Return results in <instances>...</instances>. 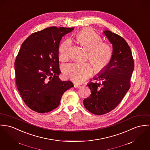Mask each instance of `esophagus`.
Returning <instances> with one entry per match:
<instances>
[{"label": "esophagus", "mask_w": 150, "mask_h": 150, "mask_svg": "<svg viewBox=\"0 0 150 150\" xmlns=\"http://www.w3.org/2000/svg\"><path fill=\"white\" fill-rule=\"evenodd\" d=\"M74 87H75V88H81V86L80 84H74Z\"/></svg>", "instance_id": "1"}]
</instances>
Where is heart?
Masks as SVG:
<instances>
[{
	"label": "heart",
	"mask_w": 150,
	"mask_h": 150,
	"mask_svg": "<svg viewBox=\"0 0 150 150\" xmlns=\"http://www.w3.org/2000/svg\"><path fill=\"white\" fill-rule=\"evenodd\" d=\"M81 46L88 51V58L95 70L100 72L107 68L112 57V48L107 43L102 42V38L91 29L85 28L75 36ZM71 47L69 40L62 43L59 48V56L62 60L69 58V51ZM64 73L77 82L86 80L93 71L92 66L88 63H72L64 67Z\"/></svg>",
	"instance_id": "obj_1"
}]
</instances>
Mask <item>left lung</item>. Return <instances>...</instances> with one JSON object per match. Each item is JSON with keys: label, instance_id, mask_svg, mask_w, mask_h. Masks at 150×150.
I'll use <instances>...</instances> for the list:
<instances>
[{"label": "left lung", "instance_id": "1", "mask_svg": "<svg viewBox=\"0 0 150 150\" xmlns=\"http://www.w3.org/2000/svg\"><path fill=\"white\" fill-rule=\"evenodd\" d=\"M104 34L112 45V57L105 69L87 84L91 94L84 99V107L92 114L101 115L113 110L120 103L130 87L134 62L130 47L120 36L108 30Z\"/></svg>", "mask_w": 150, "mask_h": 150}]
</instances>
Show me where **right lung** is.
<instances>
[{
  "mask_svg": "<svg viewBox=\"0 0 150 150\" xmlns=\"http://www.w3.org/2000/svg\"><path fill=\"white\" fill-rule=\"evenodd\" d=\"M74 28L50 27L30 35L23 42L15 62L16 84L23 101L38 113L48 112L74 87L59 78V46L63 36Z\"/></svg>",
  "mask_w": 150,
  "mask_h": 150,
  "instance_id": "add662e5",
  "label": "right lung"
}]
</instances>
